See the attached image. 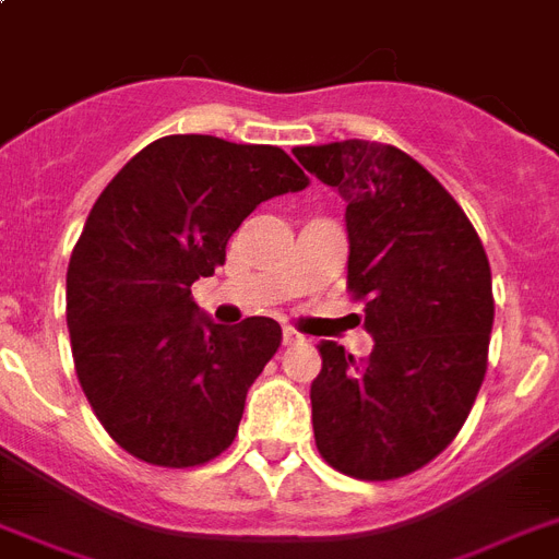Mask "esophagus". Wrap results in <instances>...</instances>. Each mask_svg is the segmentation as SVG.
I'll use <instances>...</instances> for the list:
<instances>
[{"instance_id":"1","label":"esophagus","mask_w":559,"mask_h":559,"mask_svg":"<svg viewBox=\"0 0 559 559\" xmlns=\"http://www.w3.org/2000/svg\"><path fill=\"white\" fill-rule=\"evenodd\" d=\"M305 333H298L296 328H284V345H301Z\"/></svg>"}]
</instances>
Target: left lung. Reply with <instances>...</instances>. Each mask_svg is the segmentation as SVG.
Instances as JSON below:
<instances>
[{"label":"left lung","instance_id":"8db88e82","mask_svg":"<svg viewBox=\"0 0 559 559\" xmlns=\"http://www.w3.org/2000/svg\"><path fill=\"white\" fill-rule=\"evenodd\" d=\"M293 153L348 202V293L366 305L373 336L366 359L319 342L316 447L345 476L403 478L450 447L485 380V246L452 193L391 144L348 139Z\"/></svg>","mask_w":559,"mask_h":559}]
</instances>
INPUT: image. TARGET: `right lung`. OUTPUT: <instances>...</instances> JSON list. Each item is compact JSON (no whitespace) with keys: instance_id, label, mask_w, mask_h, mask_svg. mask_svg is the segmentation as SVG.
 Masks as SVG:
<instances>
[{"instance_id":"add662e5","label":"right lung","mask_w":559,"mask_h":559,"mask_svg":"<svg viewBox=\"0 0 559 559\" xmlns=\"http://www.w3.org/2000/svg\"><path fill=\"white\" fill-rule=\"evenodd\" d=\"M305 186L272 144L165 135L100 191L69 258L66 324L83 394L121 450L186 469L231 447L281 324L219 328L197 316L191 284L226 263L263 200Z\"/></svg>"}]
</instances>
